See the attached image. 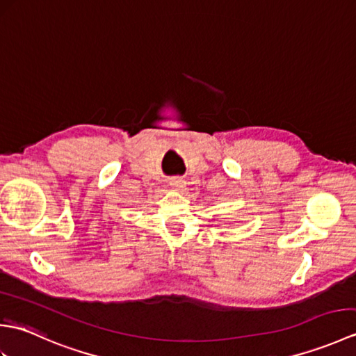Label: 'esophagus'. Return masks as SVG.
<instances>
[{"label":"esophagus","instance_id":"obj_1","mask_svg":"<svg viewBox=\"0 0 356 356\" xmlns=\"http://www.w3.org/2000/svg\"><path fill=\"white\" fill-rule=\"evenodd\" d=\"M170 185L172 188H176V190H182V188L185 186V180L180 179V177H174L171 182H170Z\"/></svg>","mask_w":356,"mask_h":356}]
</instances>
